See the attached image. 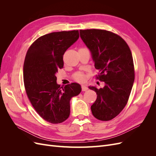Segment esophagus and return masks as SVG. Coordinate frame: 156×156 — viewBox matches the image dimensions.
<instances>
[{
    "label": "esophagus",
    "instance_id": "1",
    "mask_svg": "<svg viewBox=\"0 0 156 156\" xmlns=\"http://www.w3.org/2000/svg\"><path fill=\"white\" fill-rule=\"evenodd\" d=\"M81 88H82V91H87V90H88V88H87V87H86L85 85H82V87H81Z\"/></svg>",
    "mask_w": 156,
    "mask_h": 156
}]
</instances>
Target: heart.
<instances>
[{
    "instance_id": "b5f03b06",
    "label": "heart",
    "mask_w": 156,
    "mask_h": 156,
    "mask_svg": "<svg viewBox=\"0 0 156 156\" xmlns=\"http://www.w3.org/2000/svg\"><path fill=\"white\" fill-rule=\"evenodd\" d=\"M74 78L77 81H83L84 79V76L83 73H77L75 75Z\"/></svg>"
}]
</instances>
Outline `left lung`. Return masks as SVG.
<instances>
[{
    "instance_id": "obj_1",
    "label": "left lung",
    "mask_w": 156,
    "mask_h": 156,
    "mask_svg": "<svg viewBox=\"0 0 156 156\" xmlns=\"http://www.w3.org/2000/svg\"><path fill=\"white\" fill-rule=\"evenodd\" d=\"M80 36L90 51L94 66L105 86H90L97 94L91 106L94 116L102 121L114 119L124 108L135 79L133 56L120 36L100 29L80 30Z\"/></svg>"
}]
</instances>
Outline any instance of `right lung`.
I'll use <instances>...</instances> for the list:
<instances>
[{
  "instance_id": "obj_1",
  "label": "right lung",
  "mask_w": 156,
  "mask_h": 156,
  "mask_svg": "<svg viewBox=\"0 0 156 156\" xmlns=\"http://www.w3.org/2000/svg\"><path fill=\"white\" fill-rule=\"evenodd\" d=\"M79 37V30L49 33L37 39L25 56L23 79L28 98L38 115L52 124L68 119L71 99L81 92L76 83L60 87L56 77L63 68L65 51Z\"/></svg>"
}]
</instances>
